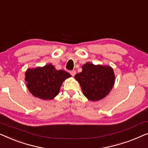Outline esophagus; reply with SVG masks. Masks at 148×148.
<instances>
[{"instance_id":"1","label":"esophagus","mask_w":148,"mask_h":148,"mask_svg":"<svg viewBox=\"0 0 148 148\" xmlns=\"http://www.w3.org/2000/svg\"><path fill=\"white\" fill-rule=\"evenodd\" d=\"M70 73H71V75L72 76H74L76 74V71L75 70H73V71H71V72H70Z\"/></svg>"}]
</instances>
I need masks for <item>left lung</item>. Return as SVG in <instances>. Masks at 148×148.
Returning a JSON list of instances; mask_svg holds the SVG:
<instances>
[{
	"instance_id": "1",
	"label": "left lung",
	"mask_w": 148,
	"mask_h": 148,
	"mask_svg": "<svg viewBox=\"0 0 148 148\" xmlns=\"http://www.w3.org/2000/svg\"><path fill=\"white\" fill-rule=\"evenodd\" d=\"M75 78L79 83L83 94L88 100L98 101L109 94L114 86L115 75L110 66H102L87 62L82 71Z\"/></svg>"
}]
</instances>
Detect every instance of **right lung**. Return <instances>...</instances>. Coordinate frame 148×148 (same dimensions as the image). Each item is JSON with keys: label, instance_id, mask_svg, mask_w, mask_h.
<instances>
[{"label": "right lung", "instance_id": "add662e5", "mask_svg": "<svg viewBox=\"0 0 148 148\" xmlns=\"http://www.w3.org/2000/svg\"><path fill=\"white\" fill-rule=\"evenodd\" d=\"M25 81L29 92L42 100H52L57 96L60 86L71 75L64 70H56L52 64L43 67L28 69Z\"/></svg>", "mask_w": 148, "mask_h": 148}]
</instances>
